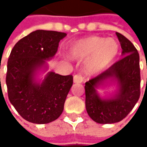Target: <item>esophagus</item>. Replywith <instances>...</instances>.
I'll return each mask as SVG.
<instances>
[{
    "mask_svg": "<svg viewBox=\"0 0 147 147\" xmlns=\"http://www.w3.org/2000/svg\"><path fill=\"white\" fill-rule=\"evenodd\" d=\"M83 81V78L80 74H76L74 76V83H81Z\"/></svg>",
    "mask_w": 147,
    "mask_h": 147,
    "instance_id": "34e87169",
    "label": "esophagus"
}]
</instances>
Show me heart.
Segmentation results:
<instances>
[{
    "label": "heart",
    "instance_id": "heart-1",
    "mask_svg": "<svg viewBox=\"0 0 147 147\" xmlns=\"http://www.w3.org/2000/svg\"><path fill=\"white\" fill-rule=\"evenodd\" d=\"M119 45L112 37L97 36L82 38L74 43L69 51L72 59H86L84 70L88 74H96L109 67L119 54Z\"/></svg>",
    "mask_w": 147,
    "mask_h": 147
}]
</instances>
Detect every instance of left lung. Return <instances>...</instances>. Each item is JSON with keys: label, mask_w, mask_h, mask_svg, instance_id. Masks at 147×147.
I'll use <instances>...</instances> for the list:
<instances>
[{"label": "left lung", "mask_w": 147, "mask_h": 147, "mask_svg": "<svg viewBox=\"0 0 147 147\" xmlns=\"http://www.w3.org/2000/svg\"><path fill=\"white\" fill-rule=\"evenodd\" d=\"M122 58L107 70L85 83L86 110L90 118L98 123L121 121L133 110L140 97L139 54L133 44L119 32ZM115 86L116 91L101 97L98 92L103 86Z\"/></svg>", "instance_id": "1"}]
</instances>
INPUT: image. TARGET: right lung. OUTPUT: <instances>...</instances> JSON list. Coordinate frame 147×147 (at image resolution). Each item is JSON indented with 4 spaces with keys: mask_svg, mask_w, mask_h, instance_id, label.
<instances>
[{
    "mask_svg": "<svg viewBox=\"0 0 147 147\" xmlns=\"http://www.w3.org/2000/svg\"><path fill=\"white\" fill-rule=\"evenodd\" d=\"M66 33L36 30L20 39L12 49L7 63L6 85L10 103L27 121L48 123L64 110L73 76L48 72L47 60L54 58ZM1 81V78H0Z\"/></svg>",
    "mask_w": 147,
    "mask_h": 147,
    "instance_id": "add662e5",
    "label": "right lung"
}]
</instances>
